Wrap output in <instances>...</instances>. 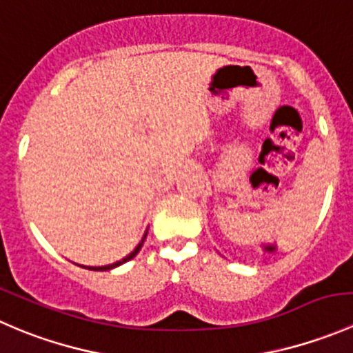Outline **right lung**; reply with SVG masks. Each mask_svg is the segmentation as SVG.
<instances>
[{
    "instance_id": "1",
    "label": "right lung",
    "mask_w": 353,
    "mask_h": 353,
    "mask_svg": "<svg viewBox=\"0 0 353 353\" xmlns=\"http://www.w3.org/2000/svg\"><path fill=\"white\" fill-rule=\"evenodd\" d=\"M145 237H147V234H145V236H143V239H141V243L138 244L137 248H134V251L131 252V254H128L126 258H123V259H121V261H116V263H112V265H108V266H90V268H88V270H95V272H105V270H112V268H116V266L123 265V263L130 261V259H133L134 256L138 254V251H140V249H141V245H143V243H145Z\"/></svg>"
}]
</instances>
